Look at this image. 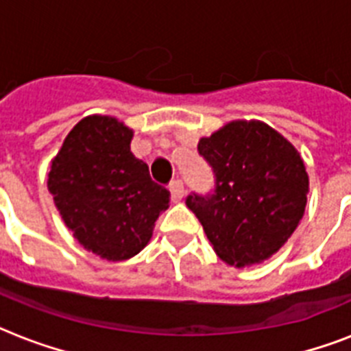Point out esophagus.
Segmentation results:
<instances>
[{
    "label": "esophagus",
    "mask_w": 351,
    "mask_h": 351,
    "mask_svg": "<svg viewBox=\"0 0 351 351\" xmlns=\"http://www.w3.org/2000/svg\"><path fill=\"white\" fill-rule=\"evenodd\" d=\"M169 191H171V198H173V202H180L182 198H184V193H186L184 182L173 180L169 184Z\"/></svg>",
    "instance_id": "obj_1"
}]
</instances>
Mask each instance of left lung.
<instances>
[{
  "mask_svg": "<svg viewBox=\"0 0 351 351\" xmlns=\"http://www.w3.org/2000/svg\"><path fill=\"white\" fill-rule=\"evenodd\" d=\"M213 189L187 195L217 255L231 266L269 258L299 226L308 173L297 149L262 121H231L198 142Z\"/></svg>",
  "mask_w": 351,
  "mask_h": 351,
  "instance_id": "obj_1",
  "label": "left lung"
}]
</instances>
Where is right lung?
Returning <instances> with one entry per match:
<instances>
[{"instance_id": "right-lung-1", "label": "right lung", "mask_w": 351, "mask_h": 351, "mask_svg": "<svg viewBox=\"0 0 351 351\" xmlns=\"http://www.w3.org/2000/svg\"><path fill=\"white\" fill-rule=\"evenodd\" d=\"M131 140L132 131L117 118H84L52 160L47 182L80 244L112 262L145 247L171 200L131 153Z\"/></svg>"}]
</instances>
